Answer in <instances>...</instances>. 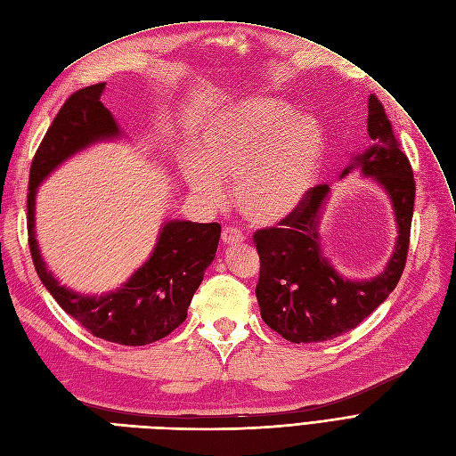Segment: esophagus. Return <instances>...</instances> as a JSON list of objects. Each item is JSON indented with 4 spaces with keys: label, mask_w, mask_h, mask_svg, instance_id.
Returning <instances> with one entry per match:
<instances>
[{
    "label": "esophagus",
    "mask_w": 456,
    "mask_h": 456,
    "mask_svg": "<svg viewBox=\"0 0 456 456\" xmlns=\"http://www.w3.org/2000/svg\"><path fill=\"white\" fill-rule=\"evenodd\" d=\"M245 241V233L238 228L233 226H228L223 230V243L224 245H235V243H241Z\"/></svg>",
    "instance_id": "obj_1"
}]
</instances>
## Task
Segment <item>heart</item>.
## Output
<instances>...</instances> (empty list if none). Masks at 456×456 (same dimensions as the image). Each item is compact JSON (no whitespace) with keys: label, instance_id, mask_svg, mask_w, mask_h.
Listing matches in <instances>:
<instances>
[{"label":"heart","instance_id":"b5f03b06","mask_svg":"<svg viewBox=\"0 0 456 456\" xmlns=\"http://www.w3.org/2000/svg\"><path fill=\"white\" fill-rule=\"evenodd\" d=\"M322 152L324 134L315 118L258 98L203 122L196 137L198 159H188L183 174L192 194L208 206L223 203V181L235 179L233 196L245 218L275 224L302 206Z\"/></svg>","mask_w":456,"mask_h":456}]
</instances>
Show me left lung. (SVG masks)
<instances>
[{"mask_svg":"<svg viewBox=\"0 0 456 456\" xmlns=\"http://www.w3.org/2000/svg\"><path fill=\"white\" fill-rule=\"evenodd\" d=\"M368 135L373 147L358 154L353 166L362 167L364 175H371L385 188L398 223L395 255L381 275L371 281L343 279L322 256L317 228L328 184L313 186L300 208L277 226L256 230L253 235L260 256L256 285L260 315L292 343L326 341L351 332L387 300L403 273L415 179L385 109L373 94L368 102Z\"/></svg>","mask_w":456,"mask_h":456,"instance_id":"obj_1","label":"left lung"}]
</instances>
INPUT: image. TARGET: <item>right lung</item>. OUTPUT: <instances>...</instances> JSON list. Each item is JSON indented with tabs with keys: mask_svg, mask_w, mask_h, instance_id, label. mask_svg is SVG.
Returning <instances> with one entry per match:
<instances>
[{
	"mask_svg": "<svg viewBox=\"0 0 456 456\" xmlns=\"http://www.w3.org/2000/svg\"><path fill=\"white\" fill-rule=\"evenodd\" d=\"M105 83L77 90L61 105L31 160L28 184V245L43 285L58 305L92 336L118 345L159 341L186 319L192 296L213 262L221 224L171 221L152 256L128 282L103 296L77 294L53 277L41 260L36 241V192L39 183L71 154L105 137L118 135L117 122L100 102Z\"/></svg>",
	"mask_w": 456,
	"mask_h": 456,
	"instance_id": "1",
	"label": "right lung"
}]
</instances>
